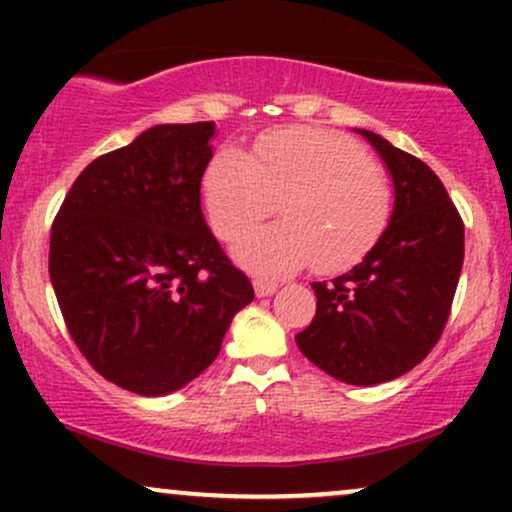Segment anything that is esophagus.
<instances>
[{
    "label": "esophagus",
    "instance_id": "esophagus-1",
    "mask_svg": "<svg viewBox=\"0 0 512 512\" xmlns=\"http://www.w3.org/2000/svg\"><path fill=\"white\" fill-rule=\"evenodd\" d=\"M252 284H255L257 296H269V293H274L276 286H279L276 281H269V279H255Z\"/></svg>",
    "mask_w": 512,
    "mask_h": 512
}]
</instances>
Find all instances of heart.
Masks as SVG:
<instances>
[{"label":"heart","instance_id":"heart-1","mask_svg":"<svg viewBox=\"0 0 512 512\" xmlns=\"http://www.w3.org/2000/svg\"><path fill=\"white\" fill-rule=\"evenodd\" d=\"M216 236L236 240L279 202L281 223L236 245L250 272L279 276L313 262L320 272L351 267L390 221V182L351 139L320 129H281L255 144V158L221 149L202 180Z\"/></svg>","mask_w":512,"mask_h":512}]
</instances>
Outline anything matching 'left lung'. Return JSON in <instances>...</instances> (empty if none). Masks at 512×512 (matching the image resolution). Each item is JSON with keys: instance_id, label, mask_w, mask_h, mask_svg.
<instances>
[{"instance_id": "8db88e82", "label": "left lung", "mask_w": 512, "mask_h": 512, "mask_svg": "<svg viewBox=\"0 0 512 512\" xmlns=\"http://www.w3.org/2000/svg\"><path fill=\"white\" fill-rule=\"evenodd\" d=\"M395 182L385 233L354 269L315 281L313 322L296 334L317 368L349 385H378L431 354L450 317L464 262V223L421 158L358 129Z\"/></svg>"}]
</instances>
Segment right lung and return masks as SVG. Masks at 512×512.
Returning a JSON list of instances; mask_svg holds the SVG:
<instances>
[{"mask_svg": "<svg viewBox=\"0 0 512 512\" xmlns=\"http://www.w3.org/2000/svg\"><path fill=\"white\" fill-rule=\"evenodd\" d=\"M214 122L156 125L81 170L50 231L69 337L110 383L168 395L219 356L255 291L202 214Z\"/></svg>", "mask_w": 512, "mask_h": 512, "instance_id": "obj_1", "label": "right lung"}]
</instances>
